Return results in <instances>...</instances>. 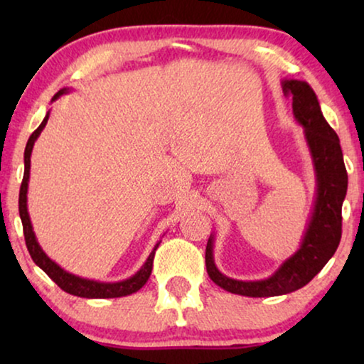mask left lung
<instances>
[{
	"instance_id": "8db88e82",
	"label": "left lung",
	"mask_w": 364,
	"mask_h": 364,
	"mask_svg": "<svg viewBox=\"0 0 364 364\" xmlns=\"http://www.w3.org/2000/svg\"><path fill=\"white\" fill-rule=\"evenodd\" d=\"M282 87L285 96L290 94L293 99V116L303 127L310 151L316 177L315 203L300 248L263 280L245 282L223 275L213 260L215 237L210 235L205 248L208 277L223 290L242 296L265 298L300 290L321 272L341 240V207L346 197L348 173L340 139L323 117L320 102L310 84L298 79H283Z\"/></svg>"
}]
</instances>
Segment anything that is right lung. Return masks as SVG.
<instances>
[{
  "mask_svg": "<svg viewBox=\"0 0 364 364\" xmlns=\"http://www.w3.org/2000/svg\"><path fill=\"white\" fill-rule=\"evenodd\" d=\"M66 92H69V87H64L61 91H58L54 94L53 101H56V99H59ZM48 119H49V111L46 116H44L43 122L39 124V127L31 134V136H29L26 149H24V176H23L21 188H19V217H21V222H23L24 240H26L29 255H31L33 262L36 263V265L41 268V270L46 273V275L51 278L59 288H61V290L69 293V295L81 296V298H119V296L132 295V293L141 290V288L147 283L149 277H151L154 255H156L157 247L161 245V240L156 243V247H154L151 255L147 257L146 263H144V265L139 268L132 277H129L122 282H112V283L89 280V278H82L66 272L64 268L59 267L56 262L51 260L46 253H44L41 245H39L36 240V235H34L33 232L31 218H29V213H28V182H29V168H31V152H33L34 142H36V139L39 137V134H41L43 129L46 127Z\"/></svg>",
  "mask_w": 364,
  "mask_h": 364,
  "instance_id": "1",
  "label": "right lung"
}]
</instances>
